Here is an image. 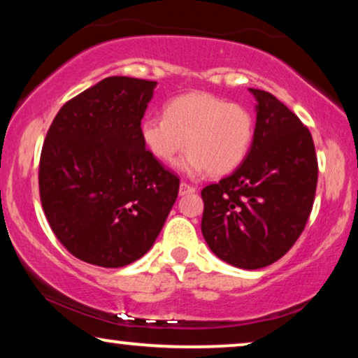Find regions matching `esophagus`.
Masks as SVG:
<instances>
[{"mask_svg":"<svg viewBox=\"0 0 358 358\" xmlns=\"http://www.w3.org/2000/svg\"><path fill=\"white\" fill-rule=\"evenodd\" d=\"M192 192H195V187L189 185L187 182H180V185H179V194L180 195H187V194H192Z\"/></svg>","mask_w":358,"mask_h":358,"instance_id":"esophagus-1","label":"esophagus"}]
</instances>
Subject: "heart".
Instances as JSON below:
<instances>
[{
  "mask_svg": "<svg viewBox=\"0 0 358 358\" xmlns=\"http://www.w3.org/2000/svg\"><path fill=\"white\" fill-rule=\"evenodd\" d=\"M143 145L164 163L187 146L178 168L187 176L210 171L213 176L231 173L243 163L254 138L252 114L208 92L176 97L164 117H145L140 125Z\"/></svg>",
  "mask_w": 358,
  "mask_h": 358,
  "instance_id": "1",
  "label": "heart"
}]
</instances>
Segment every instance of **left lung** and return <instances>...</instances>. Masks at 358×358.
Returning <instances> with one entry per match:
<instances>
[{
    "label": "left lung",
    "instance_id": "left-lung-1",
    "mask_svg": "<svg viewBox=\"0 0 358 358\" xmlns=\"http://www.w3.org/2000/svg\"><path fill=\"white\" fill-rule=\"evenodd\" d=\"M252 145L231 174L202 190V234L234 267L262 268L288 252L310 217L317 159L310 130L271 92L252 90Z\"/></svg>",
    "mask_w": 358,
    "mask_h": 358
}]
</instances>
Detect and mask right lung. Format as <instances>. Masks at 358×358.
<instances>
[{"label":"right lung","instance_id":"obj_1","mask_svg":"<svg viewBox=\"0 0 358 358\" xmlns=\"http://www.w3.org/2000/svg\"><path fill=\"white\" fill-rule=\"evenodd\" d=\"M158 83L109 76L58 110L43 141V212L73 256L124 267L153 246L179 179L146 150L140 125Z\"/></svg>","mask_w":358,"mask_h":358}]
</instances>
